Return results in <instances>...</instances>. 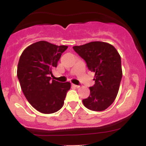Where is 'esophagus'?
Returning <instances> with one entry per match:
<instances>
[{"instance_id": "34e87169", "label": "esophagus", "mask_w": 146, "mask_h": 146, "mask_svg": "<svg viewBox=\"0 0 146 146\" xmlns=\"http://www.w3.org/2000/svg\"><path fill=\"white\" fill-rule=\"evenodd\" d=\"M71 85H72V86L75 87V88H80V86H79V85H75V84H73V83H72V84H71Z\"/></svg>"}]
</instances>
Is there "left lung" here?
<instances>
[{"label": "left lung", "instance_id": "1", "mask_svg": "<svg viewBox=\"0 0 146 146\" xmlns=\"http://www.w3.org/2000/svg\"><path fill=\"white\" fill-rule=\"evenodd\" d=\"M87 64L90 70L95 73V83L90 88V94L82 100L89 110L101 111L115 100L122 78L121 56L115 48L103 42H92L73 47Z\"/></svg>", "mask_w": 146, "mask_h": 146}]
</instances>
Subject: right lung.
<instances>
[{"label": "right lung", "mask_w": 146, "mask_h": 146, "mask_svg": "<svg viewBox=\"0 0 146 146\" xmlns=\"http://www.w3.org/2000/svg\"><path fill=\"white\" fill-rule=\"evenodd\" d=\"M67 48L39 41L27 46L20 56L17 75L22 90L39 112L52 114L64 105L70 83L51 80L50 76Z\"/></svg>", "instance_id": "1"}]
</instances>
